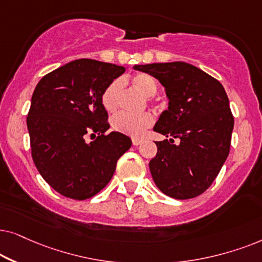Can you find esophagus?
Segmentation results:
<instances>
[{"label": "esophagus", "instance_id": "obj_1", "mask_svg": "<svg viewBox=\"0 0 262 262\" xmlns=\"http://www.w3.org/2000/svg\"><path fill=\"white\" fill-rule=\"evenodd\" d=\"M132 142H133L134 146H138V145H140L141 142H142V139H140V138H133V139H132Z\"/></svg>", "mask_w": 262, "mask_h": 262}]
</instances>
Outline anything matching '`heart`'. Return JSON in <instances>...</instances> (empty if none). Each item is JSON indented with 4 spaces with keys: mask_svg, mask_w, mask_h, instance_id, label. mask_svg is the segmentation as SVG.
I'll return each mask as SVG.
<instances>
[{
    "mask_svg": "<svg viewBox=\"0 0 262 262\" xmlns=\"http://www.w3.org/2000/svg\"><path fill=\"white\" fill-rule=\"evenodd\" d=\"M132 85L141 91L145 96L148 97L149 102H153V97L158 91V82L152 75L147 73H137L132 78ZM122 82L120 80H114L105 87L102 93L103 107L109 113H114L120 105ZM155 123V117L149 113L142 114H129L120 113L115 115L111 120V125L118 133L128 137L139 138L142 137L148 128Z\"/></svg>",
    "mask_w": 262,
    "mask_h": 262,
    "instance_id": "heart-1",
    "label": "heart"
}]
</instances>
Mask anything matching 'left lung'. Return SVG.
<instances>
[{"label":"left lung","instance_id":"8db88e82","mask_svg":"<svg viewBox=\"0 0 262 262\" xmlns=\"http://www.w3.org/2000/svg\"><path fill=\"white\" fill-rule=\"evenodd\" d=\"M134 69L158 79L169 98L153 128L170 138L156 141L157 155L149 162L153 181L170 198H196L213 183L230 152L233 116L224 87L186 62ZM175 138L180 141L176 145Z\"/></svg>","mask_w":262,"mask_h":262}]
</instances>
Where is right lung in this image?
<instances>
[{
    "label": "right lung",
    "instance_id": "obj_1",
    "mask_svg": "<svg viewBox=\"0 0 262 262\" xmlns=\"http://www.w3.org/2000/svg\"><path fill=\"white\" fill-rule=\"evenodd\" d=\"M124 72L122 66L81 58L44 75L34 89L27 115L31 155L45 182L66 198L95 196L130 148L127 135L106 134L102 104L103 91Z\"/></svg>",
    "mask_w": 262,
    "mask_h": 262
}]
</instances>
